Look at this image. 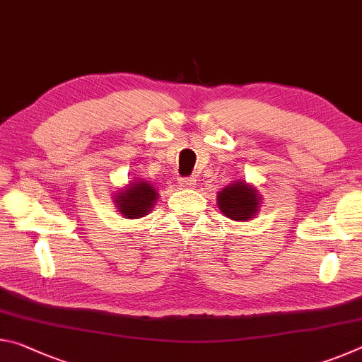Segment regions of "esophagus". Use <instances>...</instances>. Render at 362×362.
Masks as SVG:
<instances>
[{
  "instance_id": "34e87169",
  "label": "esophagus",
  "mask_w": 362,
  "mask_h": 362,
  "mask_svg": "<svg viewBox=\"0 0 362 362\" xmlns=\"http://www.w3.org/2000/svg\"><path fill=\"white\" fill-rule=\"evenodd\" d=\"M179 185L182 188H193L196 185L194 177H185V179H179Z\"/></svg>"
}]
</instances>
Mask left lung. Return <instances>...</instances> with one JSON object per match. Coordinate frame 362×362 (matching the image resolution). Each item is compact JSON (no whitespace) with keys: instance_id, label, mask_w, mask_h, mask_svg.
I'll return each mask as SVG.
<instances>
[{"instance_id":"1","label":"left lung","mask_w":362,"mask_h":362,"mask_svg":"<svg viewBox=\"0 0 362 362\" xmlns=\"http://www.w3.org/2000/svg\"><path fill=\"white\" fill-rule=\"evenodd\" d=\"M218 209L236 222L252 218L260 206L259 192L246 182H233L217 194Z\"/></svg>"}]
</instances>
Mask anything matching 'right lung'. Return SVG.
I'll return each mask as SVG.
<instances>
[{"label": "right lung", "mask_w": 362, "mask_h": 362, "mask_svg": "<svg viewBox=\"0 0 362 362\" xmlns=\"http://www.w3.org/2000/svg\"><path fill=\"white\" fill-rule=\"evenodd\" d=\"M156 188L142 179L131 182L124 189L115 194V204L122 217L139 218L148 216L158 199Z\"/></svg>", "instance_id": "right-lung-1"}]
</instances>
